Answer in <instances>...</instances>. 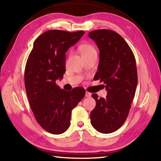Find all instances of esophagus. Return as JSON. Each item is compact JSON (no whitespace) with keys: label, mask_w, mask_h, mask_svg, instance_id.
<instances>
[{"label":"esophagus","mask_w":161,"mask_h":161,"mask_svg":"<svg viewBox=\"0 0 161 161\" xmlns=\"http://www.w3.org/2000/svg\"><path fill=\"white\" fill-rule=\"evenodd\" d=\"M85 96H86V97H91V93L88 92V91H86Z\"/></svg>","instance_id":"34e87169"}]
</instances>
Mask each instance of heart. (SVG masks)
Returning <instances> with one entry per match:
<instances>
[{"mask_svg": "<svg viewBox=\"0 0 161 161\" xmlns=\"http://www.w3.org/2000/svg\"><path fill=\"white\" fill-rule=\"evenodd\" d=\"M80 49L81 51L82 56H86L88 54H90V53L96 52L95 48L94 47L93 45L89 43H85V44L81 45L80 47Z\"/></svg>", "mask_w": 161, "mask_h": 161, "instance_id": "obj_1", "label": "heart"}]
</instances>
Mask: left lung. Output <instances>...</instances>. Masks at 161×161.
<instances>
[{"mask_svg": "<svg viewBox=\"0 0 161 161\" xmlns=\"http://www.w3.org/2000/svg\"><path fill=\"white\" fill-rule=\"evenodd\" d=\"M100 51L98 71L94 80L103 82L106 98L92 97L96 107L90 113V122L97 131L111 133L126 120L137 85L135 58L130 47L117 32L100 29L89 32Z\"/></svg>", "mask_w": 161, "mask_h": 161, "instance_id": "8db88e82", "label": "left lung"}]
</instances>
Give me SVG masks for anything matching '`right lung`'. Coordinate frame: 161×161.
<instances>
[{
    "label": "right lung",
    "mask_w": 161,
    "mask_h": 161,
    "mask_svg": "<svg viewBox=\"0 0 161 161\" xmlns=\"http://www.w3.org/2000/svg\"><path fill=\"white\" fill-rule=\"evenodd\" d=\"M84 33L45 32L35 41L27 59L24 84L28 101L39 125L52 134L59 135L69 129L72 110L85 96L83 88L68 92L56 84L66 72L65 53Z\"/></svg>",
    "instance_id": "right-lung-1"
}]
</instances>
